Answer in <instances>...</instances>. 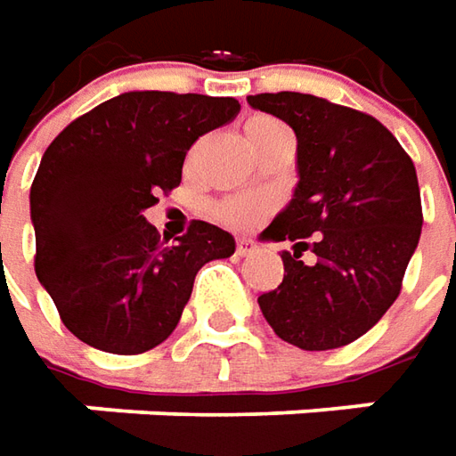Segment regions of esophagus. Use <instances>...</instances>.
<instances>
[{"mask_svg": "<svg viewBox=\"0 0 456 456\" xmlns=\"http://www.w3.org/2000/svg\"><path fill=\"white\" fill-rule=\"evenodd\" d=\"M257 252V244L252 242V240H240L237 242V255L240 257H249V255H255Z\"/></svg>", "mask_w": 456, "mask_h": 456, "instance_id": "esophagus-1", "label": "esophagus"}]
</instances>
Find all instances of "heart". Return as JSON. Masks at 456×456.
Instances as JSON below:
<instances>
[{
    "mask_svg": "<svg viewBox=\"0 0 456 456\" xmlns=\"http://www.w3.org/2000/svg\"><path fill=\"white\" fill-rule=\"evenodd\" d=\"M275 128H280V123L273 118H255L247 123V143H257L267 134H273ZM273 209V199L267 194H257V191H249V194H234V197H224L219 201H214L212 214L219 224L232 229H249L257 224L262 216H267Z\"/></svg>",
    "mask_w": 456,
    "mask_h": 456,
    "instance_id": "heart-1",
    "label": "heart"
}]
</instances>
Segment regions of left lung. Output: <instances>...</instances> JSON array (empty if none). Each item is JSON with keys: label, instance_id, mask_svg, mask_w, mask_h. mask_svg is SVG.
<instances>
[{"label": "left lung", "instance_id": "8db88e82", "mask_svg": "<svg viewBox=\"0 0 456 456\" xmlns=\"http://www.w3.org/2000/svg\"><path fill=\"white\" fill-rule=\"evenodd\" d=\"M247 102L285 120L297 138V186L259 237L285 242V277L259 295L265 321L303 351L354 343L399 297L421 237L414 161L384 123L305 93H259ZM319 257L305 265L302 252Z\"/></svg>", "mask_w": 456, "mask_h": 456}]
</instances>
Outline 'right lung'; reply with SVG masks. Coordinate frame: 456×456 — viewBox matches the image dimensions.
<instances>
[{"label":"right lung","instance_id":"right-lung-1","mask_svg":"<svg viewBox=\"0 0 456 456\" xmlns=\"http://www.w3.org/2000/svg\"><path fill=\"white\" fill-rule=\"evenodd\" d=\"M237 113L234 98L134 90L47 146L29 189L35 273L72 336L105 354H146L179 325L199 270L234 255V237L199 219L161 242L143 212L179 186L199 135Z\"/></svg>","mask_w":456,"mask_h":456}]
</instances>
